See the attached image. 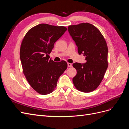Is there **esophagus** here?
Returning <instances> with one entry per match:
<instances>
[{
  "mask_svg": "<svg viewBox=\"0 0 129 129\" xmlns=\"http://www.w3.org/2000/svg\"><path fill=\"white\" fill-rule=\"evenodd\" d=\"M68 67H72V63H68Z\"/></svg>",
  "mask_w": 129,
  "mask_h": 129,
  "instance_id": "obj_1",
  "label": "esophagus"
}]
</instances>
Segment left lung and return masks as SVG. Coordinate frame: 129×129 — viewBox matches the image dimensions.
Returning a JSON list of instances; mask_svg holds the SVG:
<instances>
[{"mask_svg":"<svg viewBox=\"0 0 129 129\" xmlns=\"http://www.w3.org/2000/svg\"><path fill=\"white\" fill-rule=\"evenodd\" d=\"M68 32L75 42L78 53L85 56L84 64L74 63L77 71L73 77L74 86L80 91L91 92L99 86L108 66V46L100 30L89 23L70 25Z\"/></svg>","mask_w":129,"mask_h":129,"instance_id":"obj_1","label":"left lung"}]
</instances>
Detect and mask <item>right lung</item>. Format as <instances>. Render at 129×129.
<instances>
[{
  "mask_svg": "<svg viewBox=\"0 0 129 129\" xmlns=\"http://www.w3.org/2000/svg\"><path fill=\"white\" fill-rule=\"evenodd\" d=\"M67 28L41 24L30 28L22 40L20 57L23 73L32 88L41 95L52 92L67 63L49 60L55 42Z\"/></svg>",
  "mask_w": 129,
  "mask_h": 129,
  "instance_id": "right-lung-1",
  "label": "right lung"
}]
</instances>
